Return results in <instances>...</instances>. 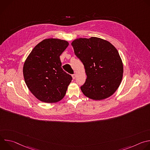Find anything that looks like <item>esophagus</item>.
<instances>
[{
  "instance_id": "esophagus-1",
  "label": "esophagus",
  "mask_w": 150,
  "mask_h": 150,
  "mask_svg": "<svg viewBox=\"0 0 150 150\" xmlns=\"http://www.w3.org/2000/svg\"><path fill=\"white\" fill-rule=\"evenodd\" d=\"M72 78H73V79H75V78H76V74H72Z\"/></svg>"
}]
</instances>
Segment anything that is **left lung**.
Masks as SVG:
<instances>
[{"mask_svg":"<svg viewBox=\"0 0 150 150\" xmlns=\"http://www.w3.org/2000/svg\"><path fill=\"white\" fill-rule=\"evenodd\" d=\"M82 62L87 79L81 90L89 98L101 100L112 96L121 83L123 66L118 51L108 41L92 37L71 43Z\"/></svg>","mask_w":150,"mask_h":150,"instance_id":"8db88e82","label":"left lung"}]
</instances>
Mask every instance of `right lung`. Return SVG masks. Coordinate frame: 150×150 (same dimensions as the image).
Returning a JSON list of instances; mask_svg holds the SVG:
<instances>
[{"instance_id":"add662e5","label":"right lung","mask_w":150,"mask_h":150,"mask_svg":"<svg viewBox=\"0 0 150 150\" xmlns=\"http://www.w3.org/2000/svg\"><path fill=\"white\" fill-rule=\"evenodd\" d=\"M68 45L65 40L45 39L35 46L24 62L25 83L42 102L56 103L66 94L72 78L62 69L60 56Z\"/></svg>"}]
</instances>
